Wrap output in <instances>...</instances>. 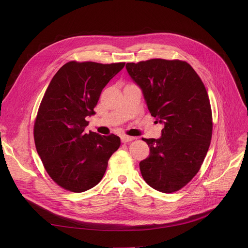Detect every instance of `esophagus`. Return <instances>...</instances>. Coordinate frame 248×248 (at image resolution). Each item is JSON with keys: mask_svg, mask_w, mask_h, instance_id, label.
I'll use <instances>...</instances> for the list:
<instances>
[{"mask_svg": "<svg viewBox=\"0 0 248 248\" xmlns=\"http://www.w3.org/2000/svg\"><path fill=\"white\" fill-rule=\"evenodd\" d=\"M134 139H135V137H133V136L124 135V136H122V142L126 143V142H129V141H132V140H134Z\"/></svg>", "mask_w": 248, "mask_h": 248, "instance_id": "obj_1", "label": "esophagus"}]
</instances>
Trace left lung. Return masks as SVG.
I'll return each mask as SVG.
<instances>
[{
	"label": "left lung",
	"instance_id": "8db88e82",
	"mask_svg": "<svg viewBox=\"0 0 248 248\" xmlns=\"http://www.w3.org/2000/svg\"><path fill=\"white\" fill-rule=\"evenodd\" d=\"M125 67L151 116L164 124L160 138H142L150 155L139 163L141 174L158 191H178L198 172L210 146L213 124L206 88L184 61L152 59Z\"/></svg>",
	"mask_w": 248,
	"mask_h": 248
}]
</instances>
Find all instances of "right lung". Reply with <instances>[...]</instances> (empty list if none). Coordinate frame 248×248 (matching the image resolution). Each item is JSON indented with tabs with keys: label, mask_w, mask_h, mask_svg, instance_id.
<instances>
[{
	"label": "right lung",
	"mask_w": 248,
	"mask_h": 248,
	"mask_svg": "<svg viewBox=\"0 0 248 248\" xmlns=\"http://www.w3.org/2000/svg\"><path fill=\"white\" fill-rule=\"evenodd\" d=\"M76 61L52 78L34 124L37 153L51 179L61 187L83 192L100 183L121 139L85 132L103 88L124 66Z\"/></svg>",
	"instance_id": "add662e5"
}]
</instances>
